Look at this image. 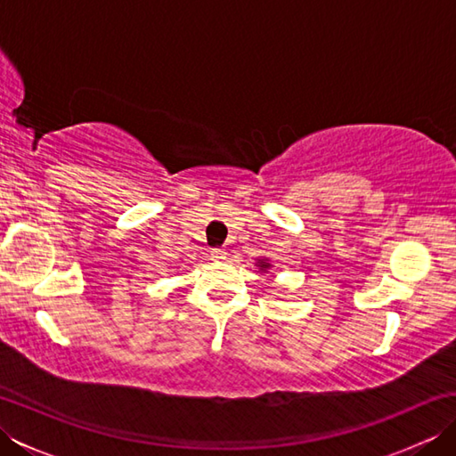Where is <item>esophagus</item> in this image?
<instances>
[{"mask_svg":"<svg viewBox=\"0 0 456 456\" xmlns=\"http://www.w3.org/2000/svg\"><path fill=\"white\" fill-rule=\"evenodd\" d=\"M211 258L213 260H225L227 258V253L223 248H213L211 250Z\"/></svg>","mask_w":456,"mask_h":456,"instance_id":"34e87169","label":"esophagus"}]
</instances>
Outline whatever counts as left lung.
Here are the masks:
<instances>
[{
	"label": "left lung",
	"mask_w": 456,
	"mask_h": 456,
	"mask_svg": "<svg viewBox=\"0 0 456 456\" xmlns=\"http://www.w3.org/2000/svg\"><path fill=\"white\" fill-rule=\"evenodd\" d=\"M255 266H258V273H268V270L273 268V265H270L268 258H258V263Z\"/></svg>",
	"instance_id": "left-lung-1"
}]
</instances>
